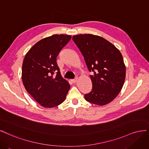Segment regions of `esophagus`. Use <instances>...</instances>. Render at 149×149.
<instances>
[{
  "mask_svg": "<svg viewBox=\"0 0 149 149\" xmlns=\"http://www.w3.org/2000/svg\"><path fill=\"white\" fill-rule=\"evenodd\" d=\"M77 80H78V79L76 77V78H75L74 79H72V80H71V81H72V83L75 84V83L76 82V81H77Z\"/></svg>",
  "mask_w": 149,
  "mask_h": 149,
  "instance_id": "1",
  "label": "esophagus"
}]
</instances>
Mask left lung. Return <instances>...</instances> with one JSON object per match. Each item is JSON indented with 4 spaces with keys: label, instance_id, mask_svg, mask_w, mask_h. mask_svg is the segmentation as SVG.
<instances>
[{
    "label": "left lung",
    "instance_id": "left-lung-1",
    "mask_svg": "<svg viewBox=\"0 0 149 149\" xmlns=\"http://www.w3.org/2000/svg\"><path fill=\"white\" fill-rule=\"evenodd\" d=\"M82 54L92 82L91 92L85 95L87 102L107 104L121 92L126 78V67L120 51L103 38L91 34L72 36Z\"/></svg>",
    "mask_w": 149,
    "mask_h": 149
}]
</instances>
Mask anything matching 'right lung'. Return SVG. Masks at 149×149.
I'll list each match as a JSON object with an SVG mask.
<instances>
[{
    "instance_id": "right-lung-1",
    "label": "right lung",
    "mask_w": 149,
    "mask_h": 149,
    "mask_svg": "<svg viewBox=\"0 0 149 149\" xmlns=\"http://www.w3.org/2000/svg\"><path fill=\"white\" fill-rule=\"evenodd\" d=\"M71 36L54 35L42 39L28 51L22 65V81L27 92L42 107L53 108L65 99L70 85L62 77L56 58Z\"/></svg>"
}]
</instances>
